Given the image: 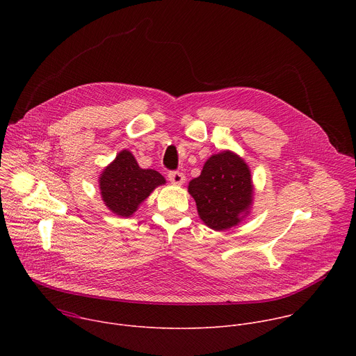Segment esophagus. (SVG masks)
Segmentation results:
<instances>
[{
    "label": "esophagus",
    "instance_id": "obj_1",
    "mask_svg": "<svg viewBox=\"0 0 356 356\" xmlns=\"http://www.w3.org/2000/svg\"><path fill=\"white\" fill-rule=\"evenodd\" d=\"M168 177H169L170 183H173L176 186H181L184 183V180H186V176L181 172H169Z\"/></svg>",
    "mask_w": 356,
    "mask_h": 356
}]
</instances>
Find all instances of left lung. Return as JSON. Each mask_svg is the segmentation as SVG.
I'll return each instance as SVG.
<instances>
[{"label": "left lung", "mask_w": 356, "mask_h": 356, "mask_svg": "<svg viewBox=\"0 0 356 356\" xmlns=\"http://www.w3.org/2000/svg\"><path fill=\"white\" fill-rule=\"evenodd\" d=\"M188 193L202 222L214 231L229 229L242 221L252 206L250 170L234 152L222 150L188 183Z\"/></svg>", "instance_id": "left-lung-1"}]
</instances>
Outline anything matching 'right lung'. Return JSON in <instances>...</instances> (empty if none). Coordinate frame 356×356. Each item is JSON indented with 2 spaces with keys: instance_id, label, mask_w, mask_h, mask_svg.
<instances>
[{
  "instance_id": "1",
  "label": "right lung",
  "mask_w": 356,
  "mask_h": 356,
  "mask_svg": "<svg viewBox=\"0 0 356 356\" xmlns=\"http://www.w3.org/2000/svg\"><path fill=\"white\" fill-rule=\"evenodd\" d=\"M98 183L101 197L108 210L128 218L150 193L165 184L166 180L154 169L139 168L135 156L124 149L99 175Z\"/></svg>"
}]
</instances>
